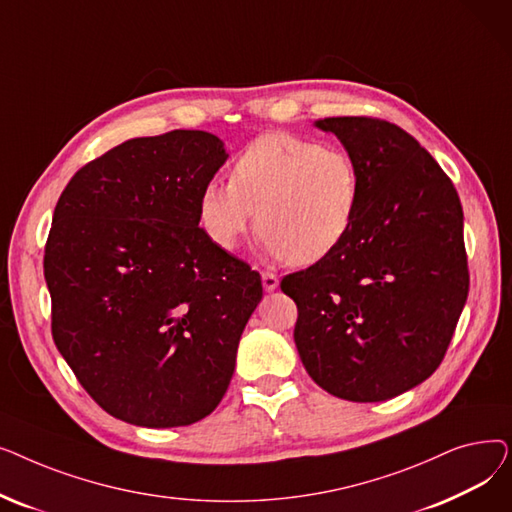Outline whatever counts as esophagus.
Segmentation results:
<instances>
[{"mask_svg":"<svg viewBox=\"0 0 512 512\" xmlns=\"http://www.w3.org/2000/svg\"><path fill=\"white\" fill-rule=\"evenodd\" d=\"M261 282H263L265 292H274V290L278 288V284H280L278 276H276V274H270V272H263V274H261Z\"/></svg>","mask_w":512,"mask_h":512,"instance_id":"obj_1","label":"esophagus"}]
</instances>
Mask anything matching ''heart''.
Masks as SVG:
<instances>
[{
  "label": "heart",
  "mask_w": 512,
  "mask_h": 512,
  "mask_svg": "<svg viewBox=\"0 0 512 512\" xmlns=\"http://www.w3.org/2000/svg\"><path fill=\"white\" fill-rule=\"evenodd\" d=\"M361 207V174L342 147L267 132L240 153L230 184L209 182L199 220L213 245L232 251L257 220L263 247L294 265L334 253Z\"/></svg>",
  "instance_id": "1"
}]
</instances>
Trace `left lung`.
<instances>
[{
  "instance_id": "8db88e82",
  "label": "left lung",
  "mask_w": 512,
  "mask_h": 512,
  "mask_svg": "<svg viewBox=\"0 0 512 512\" xmlns=\"http://www.w3.org/2000/svg\"><path fill=\"white\" fill-rule=\"evenodd\" d=\"M361 174L342 245L280 288L297 303L294 344L311 380L380 402L442 363L467 301L463 207L452 180L409 132L367 116L324 118Z\"/></svg>"
}]
</instances>
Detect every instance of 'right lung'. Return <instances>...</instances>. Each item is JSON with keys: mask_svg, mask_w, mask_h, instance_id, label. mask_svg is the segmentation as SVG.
<instances>
[{"mask_svg": "<svg viewBox=\"0 0 512 512\" xmlns=\"http://www.w3.org/2000/svg\"><path fill=\"white\" fill-rule=\"evenodd\" d=\"M226 159L203 130L130 139L80 168L53 211V342L116 419L191 425L228 390L263 288L199 228L201 191Z\"/></svg>", "mask_w": 512, "mask_h": 512, "instance_id": "1", "label": "right lung"}]
</instances>
